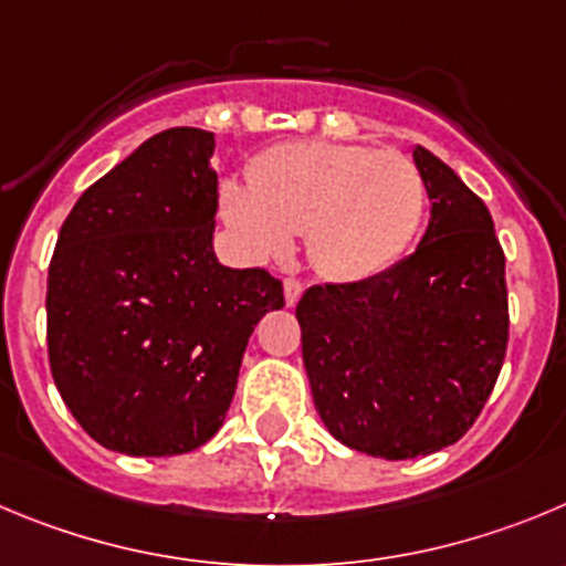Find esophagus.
<instances>
[{"label": "esophagus", "instance_id": "34e87169", "mask_svg": "<svg viewBox=\"0 0 566 566\" xmlns=\"http://www.w3.org/2000/svg\"><path fill=\"white\" fill-rule=\"evenodd\" d=\"M304 293V284L298 279H284V301H287V307H295V301L301 298Z\"/></svg>", "mask_w": 566, "mask_h": 566}]
</instances>
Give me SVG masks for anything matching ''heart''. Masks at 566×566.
Instances as JSON below:
<instances>
[{
  "instance_id": "b5f03b06",
  "label": "heart",
  "mask_w": 566,
  "mask_h": 566,
  "mask_svg": "<svg viewBox=\"0 0 566 566\" xmlns=\"http://www.w3.org/2000/svg\"><path fill=\"white\" fill-rule=\"evenodd\" d=\"M220 211L259 259L307 234L318 273L360 282L390 268L424 211V178L408 156L335 142L276 145L251 167V187L226 181Z\"/></svg>"
}]
</instances>
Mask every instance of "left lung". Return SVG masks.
I'll use <instances>...</instances> for the list:
<instances>
[{"mask_svg":"<svg viewBox=\"0 0 566 566\" xmlns=\"http://www.w3.org/2000/svg\"><path fill=\"white\" fill-rule=\"evenodd\" d=\"M413 161L430 198L419 248L363 282L301 295V355L315 410L340 443L385 461L467 436L509 346L505 253L483 200L430 150Z\"/></svg>","mask_w":566,"mask_h":566,"instance_id":"obj_1","label":"left lung"}]
</instances>
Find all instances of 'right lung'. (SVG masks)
Listing matches in <instances>:
<instances>
[{"instance_id":"1","label":"right lung","mask_w":566,"mask_h":566,"mask_svg":"<svg viewBox=\"0 0 566 566\" xmlns=\"http://www.w3.org/2000/svg\"><path fill=\"white\" fill-rule=\"evenodd\" d=\"M214 134L150 136L77 198L46 279L57 394L105 450L164 458L203 447L234 399L259 318L284 307L262 268L220 265Z\"/></svg>"}]
</instances>
